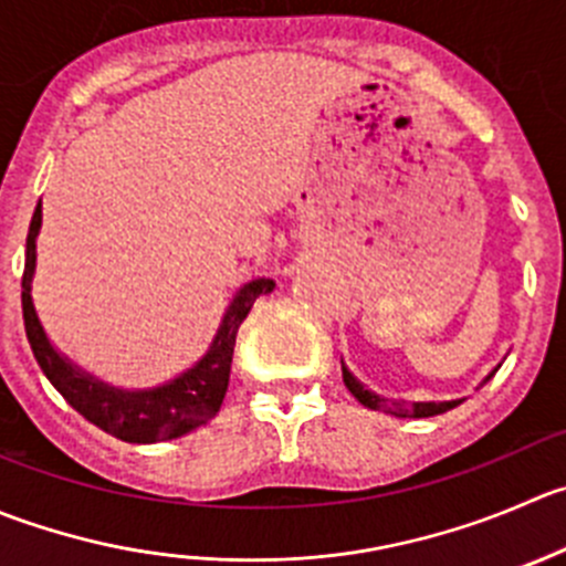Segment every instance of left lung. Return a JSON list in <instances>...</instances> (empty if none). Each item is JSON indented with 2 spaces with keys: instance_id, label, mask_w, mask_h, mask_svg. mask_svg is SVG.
Instances as JSON below:
<instances>
[{
  "instance_id": "left-lung-1",
  "label": "left lung",
  "mask_w": 566,
  "mask_h": 566,
  "mask_svg": "<svg viewBox=\"0 0 566 566\" xmlns=\"http://www.w3.org/2000/svg\"><path fill=\"white\" fill-rule=\"evenodd\" d=\"M501 367V365H497ZM495 370L490 373V376L481 381V387H484L486 381H490L492 376L497 373ZM343 381L345 387L350 389V395H354L356 400H359L361 406H367V409H378V411H387V415H395V417H434V415H442V411L453 409V406L462 403L464 398H457V400H400V398H384V395H376L373 389H367L365 384L359 381V378L354 376V373L348 370V367L343 365Z\"/></svg>"
}]
</instances>
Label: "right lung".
I'll return each instance as SVG.
<instances>
[{"instance_id": "1", "label": "right lung", "mask_w": 566, "mask_h": 566, "mask_svg": "<svg viewBox=\"0 0 566 566\" xmlns=\"http://www.w3.org/2000/svg\"><path fill=\"white\" fill-rule=\"evenodd\" d=\"M43 212L41 201L32 216L30 234H27V260L24 279H21V310H24V328L30 348L41 365L43 376L52 387L80 411L85 420L98 426L102 431L124 442H166L190 434L218 415L223 395L229 387L232 373L234 339H238L240 323L251 312L260 295H268L276 282L273 279H251L229 301L218 332L210 348L199 361L182 370L179 376L157 384V387H118L104 378L93 376L85 367L71 361L57 345L49 339L41 317H38L35 301H32V279H35L38 262V234H41Z\"/></svg>"}]
</instances>
